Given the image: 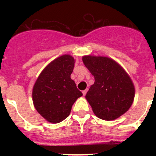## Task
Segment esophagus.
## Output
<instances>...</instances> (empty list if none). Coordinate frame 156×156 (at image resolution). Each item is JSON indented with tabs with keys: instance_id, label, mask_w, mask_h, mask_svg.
I'll return each mask as SVG.
<instances>
[{
	"instance_id": "1",
	"label": "esophagus",
	"mask_w": 156,
	"mask_h": 156,
	"mask_svg": "<svg viewBox=\"0 0 156 156\" xmlns=\"http://www.w3.org/2000/svg\"><path fill=\"white\" fill-rule=\"evenodd\" d=\"M87 89H86V90H83V94L84 95H86V94H87Z\"/></svg>"
}]
</instances>
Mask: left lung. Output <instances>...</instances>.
<instances>
[{
	"instance_id": "8db88e82",
	"label": "left lung",
	"mask_w": 156,
	"mask_h": 156,
	"mask_svg": "<svg viewBox=\"0 0 156 156\" xmlns=\"http://www.w3.org/2000/svg\"><path fill=\"white\" fill-rule=\"evenodd\" d=\"M83 62L94 76L86 94L94 113L104 120H113L124 114L134 98V87L125 70L107 57L84 56Z\"/></svg>"
}]
</instances>
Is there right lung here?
<instances>
[{
  "label": "right lung",
  "mask_w": 156,
  "mask_h": 156,
  "mask_svg": "<svg viewBox=\"0 0 156 156\" xmlns=\"http://www.w3.org/2000/svg\"><path fill=\"white\" fill-rule=\"evenodd\" d=\"M74 58L65 55L47 66L33 89L37 111L51 123H58L69 115L72 106L83 95L71 79Z\"/></svg>",
  "instance_id": "right-lung-1"
}]
</instances>
